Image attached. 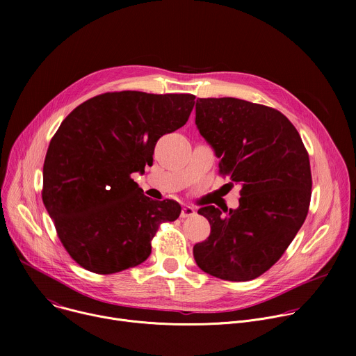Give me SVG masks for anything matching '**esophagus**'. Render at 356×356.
I'll return each instance as SVG.
<instances>
[{
    "label": "esophagus",
    "instance_id": "obj_1",
    "mask_svg": "<svg viewBox=\"0 0 356 356\" xmlns=\"http://www.w3.org/2000/svg\"><path fill=\"white\" fill-rule=\"evenodd\" d=\"M193 216H195V210H194L193 207L184 206V207L181 209V213H180V217H181V218H187V217H193Z\"/></svg>",
    "mask_w": 356,
    "mask_h": 356
}]
</instances>
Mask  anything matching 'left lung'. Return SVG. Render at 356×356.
<instances>
[{
    "mask_svg": "<svg viewBox=\"0 0 356 356\" xmlns=\"http://www.w3.org/2000/svg\"><path fill=\"white\" fill-rule=\"evenodd\" d=\"M195 125L241 184L238 209L198 210L210 236L193 248L201 270L229 282L259 277L284 253L307 217L310 161L293 124L277 110L222 97L197 98Z\"/></svg>",
    "mask_w": 356,
    "mask_h": 356,
    "instance_id": "obj_1",
    "label": "left lung"
}]
</instances>
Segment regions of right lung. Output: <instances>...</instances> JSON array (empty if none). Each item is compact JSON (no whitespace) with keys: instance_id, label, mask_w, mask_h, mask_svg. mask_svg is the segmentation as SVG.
Wrapping results in <instances>:
<instances>
[{"instance_id":"add662e5","label":"right lung","mask_w":356,"mask_h":356,"mask_svg":"<svg viewBox=\"0 0 356 356\" xmlns=\"http://www.w3.org/2000/svg\"><path fill=\"white\" fill-rule=\"evenodd\" d=\"M193 94L106 92L60 124L43 165V204L69 255L84 269L111 275L145 262L162 221L181 213L155 201L131 179L154 162L158 139L181 128Z\"/></svg>"}]
</instances>
